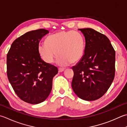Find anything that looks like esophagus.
Masks as SVG:
<instances>
[{"label": "esophagus", "instance_id": "1", "mask_svg": "<svg viewBox=\"0 0 127 127\" xmlns=\"http://www.w3.org/2000/svg\"><path fill=\"white\" fill-rule=\"evenodd\" d=\"M64 70H65V68H58L59 72H62V71H63Z\"/></svg>", "mask_w": 127, "mask_h": 127}]
</instances>
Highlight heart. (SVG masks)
I'll use <instances>...</instances> for the list:
<instances>
[{
    "mask_svg": "<svg viewBox=\"0 0 127 127\" xmlns=\"http://www.w3.org/2000/svg\"><path fill=\"white\" fill-rule=\"evenodd\" d=\"M85 48V41L80 32L62 31L49 36L46 42L41 43L38 50L43 60L48 63L53 62L57 54V63L66 66L76 63L83 58Z\"/></svg>",
    "mask_w": 127,
    "mask_h": 127,
    "instance_id": "obj_1",
    "label": "heart"
}]
</instances>
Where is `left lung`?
<instances>
[{"label": "left lung", "mask_w": 127, "mask_h": 127, "mask_svg": "<svg viewBox=\"0 0 127 127\" xmlns=\"http://www.w3.org/2000/svg\"><path fill=\"white\" fill-rule=\"evenodd\" d=\"M85 38L84 54L72 69L71 86L79 98L94 101L101 97L115 75V51L107 37L90 28L79 29Z\"/></svg>", "instance_id": "8db88e82"}]
</instances>
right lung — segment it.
Listing matches in <instances>:
<instances>
[{"instance_id": "1", "label": "right lung", "mask_w": 127, "mask_h": 127, "mask_svg": "<svg viewBox=\"0 0 127 127\" xmlns=\"http://www.w3.org/2000/svg\"><path fill=\"white\" fill-rule=\"evenodd\" d=\"M49 33L41 29L26 32L15 40L6 57L7 75L15 93L26 102L37 104L48 97L58 69L41 58L38 46Z\"/></svg>"}]
</instances>
